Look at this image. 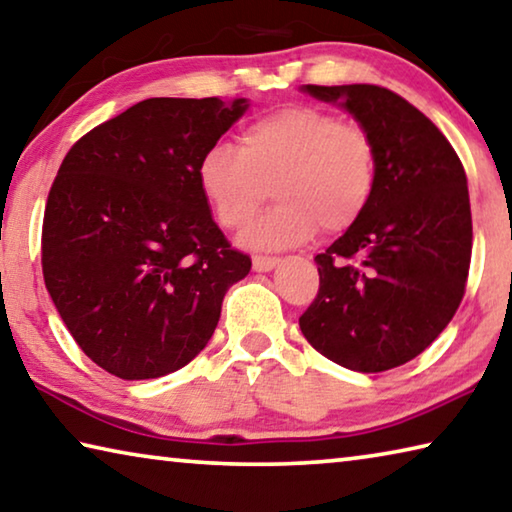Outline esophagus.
<instances>
[{
	"mask_svg": "<svg viewBox=\"0 0 512 512\" xmlns=\"http://www.w3.org/2000/svg\"><path fill=\"white\" fill-rule=\"evenodd\" d=\"M276 263H279V258H274V256H254V261H251L256 272H270V270H274Z\"/></svg>",
	"mask_w": 512,
	"mask_h": 512,
	"instance_id": "1",
	"label": "esophagus"
}]
</instances>
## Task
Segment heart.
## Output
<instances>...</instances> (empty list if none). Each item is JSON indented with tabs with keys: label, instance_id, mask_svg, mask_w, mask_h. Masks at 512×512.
I'll list each match as a JSON object with an SVG mask.
<instances>
[{
	"label": "heart",
	"instance_id": "heart-1",
	"mask_svg": "<svg viewBox=\"0 0 512 512\" xmlns=\"http://www.w3.org/2000/svg\"><path fill=\"white\" fill-rule=\"evenodd\" d=\"M376 145L356 122L315 106H283L238 133V149L213 145L197 165L201 195L217 222L242 231L267 199L279 201L249 231L256 247L279 249L342 233L365 215L376 190Z\"/></svg>",
	"mask_w": 512,
	"mask_h": 512
}]
</instances>
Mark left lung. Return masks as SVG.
Segmentation results:
<instances>
[{
    "label": "left lung",
    "instance_id": "left-lung-1",
    "mask_svg": "<svg viewBox=\"0 0 512 512\" xmlns=\"http://www.w3.org/2000/svg\"><path fill=\"white\" fill-rule=\"evenodd\" d=\"M304 90L356 117L379 170L365 215L315 256L320 290L299 329L347 370H392L420 356L463 301L472 258L463 163L397 92L372 83Z\"/></svg>",
    "mask_w": 512,
    "mask_h": 512
}]
</instances>
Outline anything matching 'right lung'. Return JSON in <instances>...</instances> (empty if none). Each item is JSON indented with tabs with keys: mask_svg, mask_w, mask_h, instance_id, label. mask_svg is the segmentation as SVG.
<instances>
[{
	"mask_svg": "<svg viewBox=\"0 0 512 512\" xmlns=\"http://www.w3.org/2000/svg\"><path fill=\"white\" fill-rule=\"evenodd\" d=\"M245 99L152 97L74 142L49 190L43 276L67 331L124 381L188 365L251 258L201 195L197 165Z\"/></svg>",
	"mask_w": 512,
	"mask_h": 512,
	"instance_id": "obj_1",
	"label": "right lung"
}]
</instances>
